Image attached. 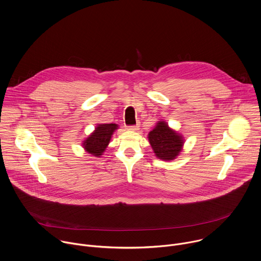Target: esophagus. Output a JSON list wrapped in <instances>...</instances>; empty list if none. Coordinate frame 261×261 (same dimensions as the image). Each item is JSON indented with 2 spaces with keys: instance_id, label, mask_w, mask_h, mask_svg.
<instances>
[{
  "instance_id": "1",
  "label": "esophagus",
  "mask_w": 261,
  "mask_h": 261,
  "mask_svg": "<svg viewBox=\"0 0 261 261\" xmlns=\"http://www.w3.org/2000/svg\"><path fill=\"white\" fill-rule=\"evenodd\" d=\"M138 128H139V125H138V124L133 125V126H128V127H127V129H128V130H131V131H136V130H138Z\"/></svg>"
}]
</instances>
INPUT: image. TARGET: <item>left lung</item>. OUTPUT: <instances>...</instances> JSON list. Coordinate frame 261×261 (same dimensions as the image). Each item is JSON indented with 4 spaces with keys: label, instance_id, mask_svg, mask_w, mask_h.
I'll return each mask as SVG.
<instances>
[{
    "label": "left lung",
    "instance_id": "obj_1",
    "mask_svg": "<svg viewBox=\"0 0 261 261\" xmlns=\"http://www.w3.org/2000/svg\"><path fill=\"white\" fill-rule=\"evenodd\" d=\"M148 141L156 158L164 161L174 160L184 145L182 135L169 128L164 121H159L148 133Z\"/></svg>",
    "mask_w": 261,
    "mask_h": 261
}]
</instances>
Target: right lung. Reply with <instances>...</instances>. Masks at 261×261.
Listing matches in <instances>:
<instances>
[{
  "label": "right lung",
  "instance_id": "obj_1",
  "mask_svg": "<svg viewBox=\"0 0 261 261\" xmlns=\"http://www.w3.org/2000/svg\"><path fill=\"white\" fill-rule=\"evenodd\" d=\"M118 129L117 124H99L95 130L83 141V147L87 152L99 158L108 147L112 135Z\"/></svg>",
  "mask_w": 261,
  "mask_h": 261
}]
</instances>
